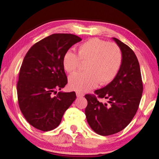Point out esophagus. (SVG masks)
<instances>
[{"label": "esophagus", "instance_id": "34e87169", "mask_svg": "<svg viewBox=\"0 0 159 159\" xmlns=\"http://www.w3.org/2000/svg\"><path fill=\"white\" fill-rule=\"evenodd\" d=\"M76 95L77 97H82L84 96V94L83 93H80V92H76Z\"/></svg>", "mask_w": 159, "mask_h": 159}]
</instances>
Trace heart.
I'll return each mask as SVG.
<instances>
[{
  "mask_svg": "<svg viewBox=\"0 0 159 159\" xmlns=\"http://www.w3.org/2000/svg\"><path fill=\"white\" fill-rule=\"evenodd\" d=\"M122 55L118 45L98 38L90 39L81 44L77 56L66 51L62 57L63 68L68 73L75 72L80 62L86 63L85 72L76 73L69 78V85L77 92L88 91L97 86L107 84L115 78L121 66Z\"/></svg>",
  "mask_w": 159,
  "mask_h": 159,
  "instance_id": "1",
  "label": "heart"
}]
</instances>
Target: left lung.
Here are the masks:
<instances>
[{"label":"left lung","mask_w":159,"mask_h":159,"mask_svg":"<svg viewBox=\"0 0 159 159\" xmlns=\"http://www.w3.org/2000/svg\"><path fill=\"white\" fill-rule=\"evenodd\" d=\"M122 52L121 66L108 85L94 91L108 103L99 102L96 97L86 94L87 122L95 133L107 136L124 129L135 116L143 93L139 64L134 52L116 38H112Z\"/></svg>","instance_id":"left-lung-1"}]
</instances>
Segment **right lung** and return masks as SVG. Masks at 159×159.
I'll return each instance as SVG.
<instances>
[{"label": "right lung", "instance_id": "obj_1", "mask_svg": "<svg viewBox=\"0 0 159 159\" xmlns=\"http://www.w3.org/2000/svg\"><path fill=\"white\" fill-rule=\"evenodd\" d=\"M82 39L71 34H53L33 45L21 66L17 93L20 110L27 122L43 131L56 129L75 100V92L60 91L67 84L62 57Z\"/></svg>", "mask_w": 159, "mask_h": 159}]
</instances>
